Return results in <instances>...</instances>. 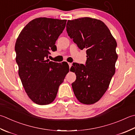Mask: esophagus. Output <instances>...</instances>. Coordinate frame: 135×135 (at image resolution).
I'll use <instances>...</instances> for the list:
<instances>
[{
    "mask_svg": "<svg viewBox=\"0 0 135 135\" xmlns=\"http://www.w3.org/2000/svg\"><path fill=\"white\" fill-rule=\"evenodd\" d=\"M68 65H69V67H70V68H71V66H72V63H71V62H68Z\"/></svg>",
    "mask_w": 135,
    "mask_h": 135,
    "instance_id": "esophagus-1",
    "label": "esophagus"
}]
</instances>
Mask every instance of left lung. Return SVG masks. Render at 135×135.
<instances>
[{
  "instance_id": "left-lung-1",
  "label": "left lung",
  "mask_w": 135,
  "mask_h": 135,
  "mask_svg": "<svg viewBox=\"0 0 135 135\" xmlns=\"http://www.w3.org/2000/svg\"><path fill=\"white\" fill-rule=\"evenodd\" d=\"M66 27L79 49L86 50L85 65L73 63L70 69L76 76L74 93L82 104H93L104 95L115 74L117 41L105 24L95 18L68 20Z\"/></svg>"
}]
</instances>
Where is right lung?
Masks as SVG:
<instances>
[{"instance_id":"1","label":"right lung","mask_w":135,"mask_h":135,"mask_svg":"<svg viewBox=\"0 0 135 135\" xmlns=\"http://www.w3.org/2000/svg\"><path fill=\"white\" fill-rule=\"evenodd\" d=\"M66 20L39 17L21 31L15 44L18 75L31 100L38 105L51 103L69 71L67 62L47 59L50 51L57 50L55 41L65 27Z\"/></svg>"}]
</instances>
